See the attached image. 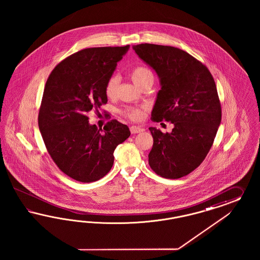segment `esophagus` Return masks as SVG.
<instances>
[{"label":"esophagus","mask_w":260,"mask_h":260,"mask_svg":"<svg viewBox=\"0 0 260 260\" xmlns=\"http://www.w3.org/2000/svg\"><path fill=\"white\" fill-rule=\"evenodd\" d=\"M129 131L133 134H140L142 132H144L145 129L141 126H132L129 127Z\"/></svg>","instance_id":"34e87169"}]
</instances>
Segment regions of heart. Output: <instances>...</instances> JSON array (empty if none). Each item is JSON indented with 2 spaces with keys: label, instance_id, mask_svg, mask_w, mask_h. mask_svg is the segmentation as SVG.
Segmentation results:
<instances>
[{
  "label": "heart",
  "instance_id": "1",
  "mask_svg": "<svg viewBox=\"0 0 260 260\" xmlns=\"http://www.w3.org/2000/svg\"><path fill=\"white\" fill-rule=\"evenodd\" d=\"M131 77L133 79L134 84L139 87H144L153 83L154 74L150 68L146 66H137L133 71H131ZM119 86V77L116 75H112L105 85V93L109 98H113L116 93ZM147 110L146 107H134V108H126L122 111V113L126 118L133 121H140L144 118L145 112Z\"/></svg>",
  "mask_w": 260,
  "mask_h": 260
}]
</instances>
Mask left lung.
I'll list each match as a JSON object with an SVG mask.
<instances>
[{
	"mask_svg": "<svg viewBox=\"0 0 260 260\" xmlns=\"http://www.w3.org/2000/svg\"><path fill=\"white\" fill-rule=\"evenodd\" d=\"M134 49L160 78L151 118L173 125L171 134L149 128L153 137L149 164L161 177L181 178L204 161L220 125L215 82L204 63L180 48L140 44Z\"/></svg>",
	"mask_w": 260,
	"mask_h": 260,
	"instance_id": "1",
	"label": "left lung"
}]
</instances>
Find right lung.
<instances>
[{
    "instance_id": "obj_1",
    "label": "right lung",
    "mask_w": 260,
    "mask_h": 260,
    "mask_svg": "<svg viewBox=\"0 0 260 260\" xmlns=\"http://www.w3.org/2000/svg\"><path fill=\"white\" fill-rule=\"evenodd\" d=\"M129 46L90 47L67 57L49 74L40 106L38 125L47 152L76 181L103 178L113 165V152L128 138L115 119L104 129L89 125L87 113L108 102L105 85Z\"/></svg>"
}]
</instances>
